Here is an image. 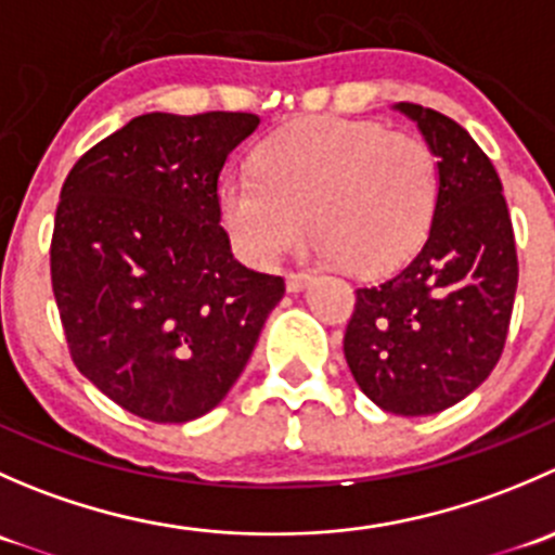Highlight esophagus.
Instances as JSON below:
<instances>
[{
  "label": "esophagus",
  "mask_w": 555,
  "mask_h": 555,
  "mask_svg": "<svg viewBox=\"0 0 555 555\" xmlns=\"http://www.w3.org/2000/svg\"><path fill=\"white\" fill-rule=\"evenodd\" d=\"M309 284H311V273H306V271H289L287 273L289 293H300V289H306Z\"/></svg>",
  "instance_id": "obj_1"
}]
</instances>
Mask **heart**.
<instances>
[{
  "label": "heart",
  "instance_id": "heart-1",
  "mask_svg": "<svg viewBox=\"0 0 555 555\" xmlns=\"http://www.w3.org/2000/svg\"><path fill=\"white\" fill-rule=\"evenodd\" d=\"M438 198V155L422 137L376 120L313 117L266 139L255 171L222 179L220 215L251 266H273L309 220L319 257L376 276L422 249Z\"/></svg>",
  "mask_w": 555,
  "mask_h": 555
}]
</instances>
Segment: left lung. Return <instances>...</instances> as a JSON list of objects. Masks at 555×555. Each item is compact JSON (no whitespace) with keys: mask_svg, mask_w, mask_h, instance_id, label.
Returning <instances> with one entry per match:
<instances>
[{"mask_svg":"<svg viewBox=\"0 0 555 555\" xmlns=\"http://www.w3.org/2000/svg\"><path fill=\"white\" fill-rule=\"evenodd\" d=\"M438 155L440 198L422 251L357 289L344 354L360 389L397 416H429L478 389L505 349L518 255L500 173L451 117L395 104Z\"/></svg>","mask_w":555,"mask_h":555,"instance_id":"1","label":"left lung"}]
</instances>
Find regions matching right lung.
Instances as JSON below:
<instances>
[{
    "mask_svg": "<svg viewBox=\"0 0 555 555\" xmlns=\"http://www.w3.org/2000/svg\"><path fill=\"white\" fill-rule=\"evenodd\" d=\"M249 112L133 117L66 177L50 279L77 371L128 413L182 424L242 376L284 279L242 266L220 225Z\"/></svg>",
    "mask_w": 555,
    "mask_h": 555,
    "instance_id": "obj_1",
    "label": "right lung"
}]
</instances>
